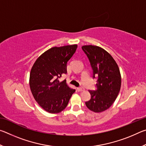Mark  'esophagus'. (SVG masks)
Masks as SVG:
<instances>
[{"mask_svg": "<svg viewBox=\"0 0 146 146\" xmlns=\"http://www.w3.org/2000/svg\"><path fill=\"white\" fill-rule=\"evenodd\" d=\"M76 90H77V91L80 92V91H84V88H76Z\"/></svg>", "mask_w": 146, "mask_h": 146, "instance_id": "esophagus-1", "label": "esophagus"}]
</instances>
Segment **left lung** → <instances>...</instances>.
Masks as SVG:
<instances>
[{
  "mask_svg": "<svg viewBox=\"0 0 146 146\" xmlns=\"http://www.w3.org/2000/svg\"><path fill=\"white\" fill-rule=\"evenodd\" d=\"M90 60L93 71V78L97 77L96 91H89L90 100L86 102L89 110L101 113L112 106L119 93L121 75L119 68L112 56L99 46H82Z\"/></svg>",
  "mask_w": 146,
  "mask_h": 146,
  "instance_id": "left-lung-1",
  "label": "left lung"
}]
</instances>
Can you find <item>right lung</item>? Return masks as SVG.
<instances>
[{
	"mask_svg": "<svg viewBox=\"0 0 146 146\" xmlns=\"http://www.w3.org/2000/svg\"><path fill=\"white\" fill-rule=\"evenodd\" d=\"M77 48L76 44L53 47L35 62L29 75V87L38 105L49 113L63 111L75 90L66 81H59L67 73V63Z\"/></svg>",
	"mask_w": 146,
	"mask_h": 146,
	"instance_id": "obj_1",
	"label": "right lung"
}]
</instances>
